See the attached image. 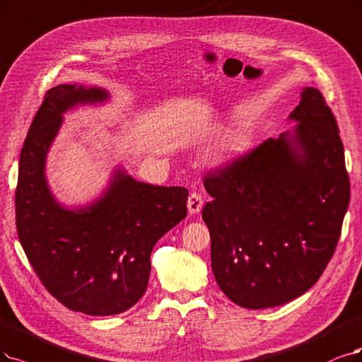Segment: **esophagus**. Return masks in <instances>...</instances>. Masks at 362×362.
I'll return each instance as SVG.
<instances>
[{
    "mask_svg": "<svg viewBox=\"0 0 362 362\" xmlns=\"http://www.w3.org/2000/svg\"><path fill=\"white\" fill-rule=\"evenodd\" d=\"M203 209V197L199 192H192L188 198V210L191 215H197Z\"/></svg>",
    "mask_w": 362,
    "mask_h": 362,
    "instance_id": "1",
    "label": "esophagus"
}]
</instances>
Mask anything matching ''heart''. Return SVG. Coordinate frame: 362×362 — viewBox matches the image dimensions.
Here are the masks:
<instances>
[{
    "instance_id": "b5f03b06",
    "label": "heart",
    "mask_w": 362,
    "mask_h": 362,
    "mask_svg": "<svg viewBox=\"0 0 362 362\" xmlns=\"http://www.w3.org/2000/svg\"><path fill=\"white\" fill-rule=\"evenodd\" d=\"M242 139L240 137H233V139H230L228 141H226V149H238L240 146H242Z\"/></svg>"
}]
</instances>
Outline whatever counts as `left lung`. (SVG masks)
<instances>
[{"label":"left lung","instance_id":"8db88e82","mask_svg":"<svg viewBox=\"0 0 362 362\" xmlns=\"http://www.w3.org/2000/svg\"><path fill=\"white\" fill-rule=\"evenodd\" d=\"M293 134L209 171L203 219L222 292L246 309L309 291L331 261L351 199L343 143L322 93L305 88Z\"/></svg>","mask_w":362,"mask_h":362}]
</instances>
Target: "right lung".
<instances>
[{
  "label": "right lung",
  "instance_id": "1",
  "mask_svg": "<svg viewBox=\"0 0 362 362\" xmlns=\"http://www.w3.org/2000/svg\"><path fill=\"white\" fill-rule=\"evenodd\" d=\"M107 98L100 88L58 85L46 92L21 152L16 230L45 288L70 310L122 313L147 289L158 240L186 218L188 189L153 186L117 171L107 192L86 209L65 210L52 197L45 160L62 113Z\"/></svg>",
  "mask_w": 362,
  "mask_h": 362
}]
</instances>
